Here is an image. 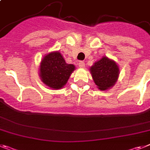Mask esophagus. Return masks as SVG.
<instances>
[{
  "label": "esophagus",
  "instance_id": "obj_1",
  "mask_svg": "<svg viewBox=\"0 0 150 150\" xmlns=\"http://www.w3.org/2000/svg\"><path fill=\"white\" fill-rule=\"evenodd\" d=\"M78 65H79V67H81V68H83V67H85V63H84L83 61H80V62L78 63Z\"/></svg>",
  "mask_w": 150,
  "mask_h": 150
}]
</instances>
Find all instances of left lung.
I'll return each mask as SVG.
<instances>
[{
	"instance_id": "8db88e82",
	"label": "left lung",
	"mask_w": 150,
	"mask_h": 150,
	"mask_svg": "<svg viewBox=\"0 0 150 150\" xmlns=\"http://www.w3.org/2000/svg\"><path fill=\"white\" fill-rule=\"evenodd\" d=\"M90 73L98 89L105 91L112 87L117 82L119 67L113 60L103 57L91 67Z\"/></svg>"
}]
</instances>
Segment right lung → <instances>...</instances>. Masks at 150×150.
Wrapping results in <instances>:
<instances>
[{"label": "right lung", "mask_w": 150, "mask_h": 150, "mask_svg": "<svg viewBox=\"0 0 150 150\" xmlns=\"http://www.w3.org/2000/svg\"><path fill=\"white\" fill-rule=\"evenodd\" d=\"M75 70L74 64H68L58 52L46 54L40 64V77L46 86L54 89L66 85L70 74Z\"/></svg>", "instance_id": "1"}]
</instances>
